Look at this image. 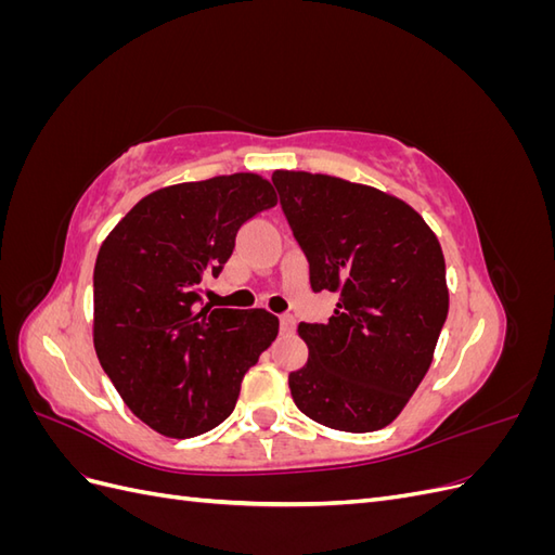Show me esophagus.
Listing matches in <instances>:
<instances>
[{
	"label": "esophagus",
	"instance_id": "esophagus-1",
	"mask_svg": "<svg viewBox=\"0 0 555 555\" xmlns=\"http://www.w3.org/2000/svg\"><path fill=\"white\" fill-rule=\"evenodd\" d=\"M294 328H296V319L292 314H282L280 317V331L289 335V333H294Z\"/></svg>",
	"mask_w": 555,
	"mask_h": 555
}]
</instances>
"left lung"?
I'll use <instances>...</instances> for the list:
<instances>
[{
	"mask_svg": "<svg viewBox=\"0 0 555 555\" xmlns=\"http://www.w3.org/2000/svg\"><path fill=\"white\" fill-rule=\"evenodd\" d=\"M273 184L314 292H335L326 324H298L308 363L289 375L312 422L371 433L408 405L449 310L438 236L405 201L335 176L275 171Z\"/></svg>",
	"mask_w": 555,
	"mask_h": 555,
	"instance_id": "1",
	"label": "left lung"
}]
</instances>
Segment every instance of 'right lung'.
I'll return each instance as SVG.
<instances>
[{
	"instance_id": "obj_1",
	"label": "right lung",
	"mask_w": 555,
	"mask_h": 555,
	"mask_svg": "<svg viewBox=\"0 0 555 555\" xmlns=\"http://www.w3.org/2000/svg\"><path fill=\"white\" fill-rule=\"evenodd\" d=\"M275 204L273 184L257 173L180 182L143 196L99 247V363L125 405L166 438L222 424L245 373L275 340L280 322L263 308L201 304L238 229Z\"/></svg>"
}]
</instances>
